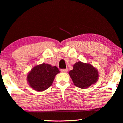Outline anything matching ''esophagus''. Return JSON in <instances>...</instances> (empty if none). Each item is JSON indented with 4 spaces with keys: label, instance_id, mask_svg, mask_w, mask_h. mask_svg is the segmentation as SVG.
I'll use <instances>...</instances> for the list:
<instances>
[{
    "label": "esophagus",
    "instance_id": "1",
    "mask_svg": "<svg viewBox=\"0 0 123 123\" xmlns=\"http://www.w3.org/2000/svg\"><path fill=\"white\" fill-rule=\"evenodd\" d=\"M68 71V69H61V72L62 73H67Z\"/></svg>",
    "mask_w": 123,
    "mask_h": 123
}]
</instances>
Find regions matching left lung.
I'll return each instance as SVG.
<instances>
[{"label": "left lung", "mask_w": 123, "mask_h": 123, "mask_svg": "<svg viewBox=\"0 0 123 123\" xmlns=\"http://www.w3.org/2000/svg\"><path fill=\"white\" fill-rule=\"evenodd\" d=\"M75 86L86 89L95 84L99 79V72L96 68L91 64L81 61L73 65V69L69 72Z\"/></svg>", "instance_id": "8db88e82"}]
</instances>
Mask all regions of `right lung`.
I'll return each mask as SVG.
<instances>
[{"instance_id": "obj_1", "label": "right lung", "mask_w": 123, "mask_h": 123, "mask_svg": "<svg viewBox=\"0 0 123 123\" xmlns=\"http://www.w3.org/2000/svg\"><path fill=\"white\" fill-rule=\"evenodd\" d=\"M59 73L57 67L42 63L32 68L27 75L26 79L33 89L42 92L51 86L55 76Z\"/></svg>"}]
</instances>
